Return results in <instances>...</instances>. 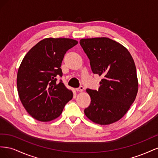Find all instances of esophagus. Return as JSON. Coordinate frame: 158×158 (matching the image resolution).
I'll use <instances>...</instances> for the list:
<instances>
[{
	"label": "esophagus",
	"instance_id": "1",
	"mask_svg": "<svg viewBox=\"0 0 158 158\" xmlns=\"http://www.w3.org/2000/svg\"><path fill=\"white\" fill-rule=\"evenodd\" d=\"M76 91H78V92H83V90H84V87L82 86V85H80V86L79 88H76Z\"/></svg>",
	"mask_w": 158,
	"mask_h": 158
}]
</instances>
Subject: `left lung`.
Wrapping results in <instances>:
<instances>
[{"label":"left lung","instance_id":"left-lung-1","mask_svg":"<svg viewBox=\"0 0 158 158\" xmlns=\"http://www.w3.org/2000/svg\"><path fill=\"white\" fill-rule=\"evenodd\" d=\"M80 44L94 74L102 76L98 90L86 89L91 98L84 113L99 125H109L121 119L135 102L138 79L135 62L128 51L107 37L82 39Z\"/></svg>","mask_w":158,"mask_h":158}]
</instances>
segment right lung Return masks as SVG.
<instances>
[{"label": "right lung", "instance_id": "add662e5", "mask_svg": "<svg viewBox=\"0 0 158 158\" xmlns=\"http://www.w3.org/2000/svg\"><path fill=\"white\" fill-rule=\"evenodd\" d=\"M78 44L67 38H46L28 51L17 74L20 101L27 112L38 121L47 122L60 115L73 94L62 80L60 69L66 51Z\"/></svg>", "mask_w": 158, "mask_h": 158}]
</instances>
